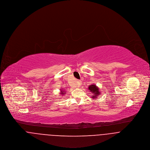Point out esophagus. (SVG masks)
<instances>
[{"instance_id":"obj_1","label":"esophagus","mask_w":150,"mask_h":150,"mask_svg":"<svg viewBox=\"0 0 150 150\" xmlns=\"http://www.w3.org/2000/svg\"><path fill=\"white\" fill-rule=\"evenodd\" d=\"M77 83H78V85L79 86L81 85V81H80L78 80V81H77Z\"/></svg>"}]
</instances>
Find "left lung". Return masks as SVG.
Returning <instances> with one entry per match:
<instances>
[{
    "mask_svg": "<svg viewBox=\"0 0 150 150\" xmlns=\"http://www.w3.org/2000/svg\"><path fill=\"white\" fill-rule=\"evenodd\" d=\"M88 89L90 90V92L93 94V96H91L92 98H97V97L99 96V95L101 94V91H99L98 88L96 86V85H89Z\"/></svg>",
    "mask_w": 150,
    "mask_h": 150,
    "instance_id": "obj_1",
    "label": "left lung"
}]
</instances>
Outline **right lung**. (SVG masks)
<instances>
[{
	"instance_id": "1",
	"label": "right lung",
	"mask_w": 150,
	"mask_h": 150,
	"mask_svg": "<svg viewBox=\"0 0 150 150\" xmlns=\"http://www.w3.org/2000/svg\"><path fill=\"white\" fill-rule=\"evenodd\" d=\"M60 91H61V94H62V95H64L66 93V91L65 90H62V89H61Z\"/></svg>"
}]
</instances>
